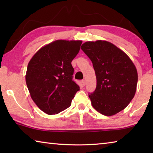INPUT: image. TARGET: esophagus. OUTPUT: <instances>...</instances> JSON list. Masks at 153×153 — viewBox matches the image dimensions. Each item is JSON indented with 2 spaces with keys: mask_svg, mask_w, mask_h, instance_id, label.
I'll return each mask as SVG.
<instances>
[{
  "mask_svg": "<svg viewBox=\"0 0 153 153\" xmlns=\"http://www.w3.org/2000/svg\"><path fill=\"white\" fill-rule=\"evenodd\" d=\"M82 84L83 86H85V85H86V80H85V79H82Z\"/></svg>",
  "mask_w": 153,
  "mask_h": 153,
  "instance_id": "1",
  "label": "esophagus"
}]
</instances>
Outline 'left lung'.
<instances>
[{"instance_id":"8db88e82","label":"left lung","mask_w":153,"mask_h":153,"mask_svg":"<svg viewBox=\"0 0 153 153\" xmlns=\"http://www.w3.org/2000/svg\"><path fill=\"white\" fill-rule=\"evenodd\" d=\"M81 49L91 60L97 88L89 95L92 107L106 116L123 110L136 91L138 73L130 58L105 40L86 42Z\"/></svg>"}]
</instances>
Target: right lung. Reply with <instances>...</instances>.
Segmentation results:
<instances>
[{
  "label": "right lung",
  "mask_w": 153,
  "mask_h": 153,
  "mask_svg": "<svg viewBox=\"0 0 153 153\" xmlns=\"http://www.w3.org/2000/svg\"><path fill=\"white\" fill-rule=\"evenodd\" d=\"M82 43L81 40H55L36 52L27 65L25 82L31 98L48 115H55L70 107L79 90L72 80L71 61Z\"/></svg>",
  "instance_id": "add662e5"
}]
</instances>
